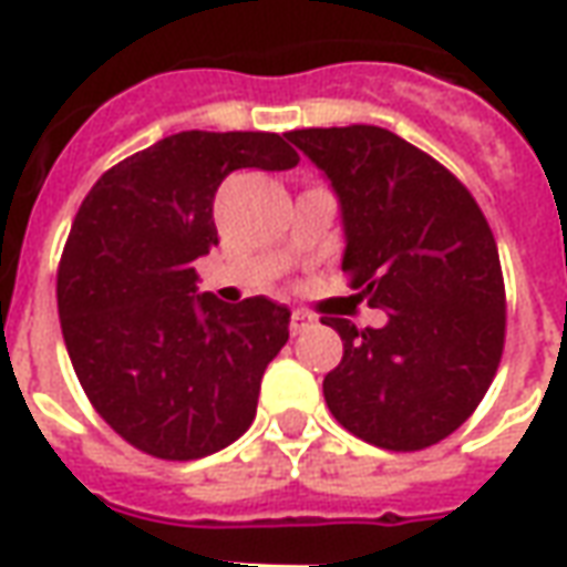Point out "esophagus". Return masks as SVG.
<instances>
[{"instance_id":"esophagus-1","label":"esophagus","mask_w":567,"mask_h":567,"mask_svg":"<svg viewBox=\"0 0 567 567\" xmlns=\"http://www.w3.org/2000/svg\"><path fill=\"white\" fill-rule=\"evenodd\" d=\"M316 324H319V319H316L312 312H307V309H295V312H291V333H295V337L297 333L312 331Z\"/></svg>"}]
</instances>
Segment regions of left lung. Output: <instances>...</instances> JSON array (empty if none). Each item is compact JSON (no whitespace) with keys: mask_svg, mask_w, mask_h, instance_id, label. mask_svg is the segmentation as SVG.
Listing matches in <instances>:
<instances>
[{"mask_svg":"<svg viewBox=\"0 0 567 567\" xmlns=\"http://www.w3.org/2000/svg\"><path fill=\"white\" fill-rule=\"evenodd\" d=\"M331 178L349 285L385 328L324 316L343 361L324 377L333 419L380 450L416 452L471 419L504 352L507 300L495 236L471 190L392 130H291Z\"/></svg>","mask_w":567,"mask_h":567,"instance_id":"left-lung-1","label":"left lung"}]
</instances>
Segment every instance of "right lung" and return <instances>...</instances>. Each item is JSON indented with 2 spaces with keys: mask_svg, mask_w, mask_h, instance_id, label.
I'll use <instances>...</instances> for the list:
<instances>
[{
  "mask_svg": "<svg viewBox=\"0 0 567 567\" xmlns=\"http://www.w3.org/2000/svg\"><path fill=\"white\" fill-rule=\"evenodd\" d=\"M297 161L279 133L185 130L105 169L81 203L56 267L60 328L87 401L130 446L190 462L255 422L291 312L197 295L194 260L218 246L227 175Z\"/></svg>",
  "mask_w": 567,
  "mask_h": 567,
  "instance_id": "right-lung-1",
  "label": "right lung"
}]
</instances>
